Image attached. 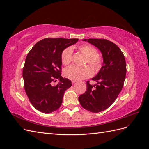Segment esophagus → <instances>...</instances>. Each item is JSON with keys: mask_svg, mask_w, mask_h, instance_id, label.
I'll return each mask as SVG.
<instances>
[{"mask_svg": "<svg viewBox=\"0 0 149 149\" xmlns=\"http://www.w3.org/2000/svg\"><path fill=\"white\" fill-rule=\"evenodd\" d=\"M76 82H77V81H76V80H72V81H71L72 84H74V83H76Z\"/></svg>", "mask_w": 149, "mask_h": 149, "instance_id": "obj_1", "label": "esophagus"}]
</instances>
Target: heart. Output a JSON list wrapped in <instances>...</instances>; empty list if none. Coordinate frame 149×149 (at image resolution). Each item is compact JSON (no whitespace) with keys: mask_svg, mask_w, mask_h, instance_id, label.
<instances>
[{"mask_svg":"<svg viewBox=\"0 0 149 149\" xmlns=\"http://www.w3.org/2000/svg\"><path fill=\"white\" fill-rule=\"evenodd\" d=\"M78 49L87 56L86 63H88L95 71H98L101 66L102 60L101 57L97 55V49L89 44L81 45ZM73 49L71 47H68L62 52L61 60L64 65L67 66L71 63L73 59ZM91 68L89 66L83 67L72 66L65 70L64 74L65 77L70 79L76 81L83 79L91 77L93 75V71Z\"/></svg>","mask_w":149,"mask_h":149,"instance_id":"1","label":"heart"}]
</instances>
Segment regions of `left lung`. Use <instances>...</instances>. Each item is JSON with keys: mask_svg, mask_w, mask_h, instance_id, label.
<instances>
[{"mask_svg": "<svg viewBox=\"0 0 149 149\" xmlns=\"http://www.w3.org/2000/svg\"><path fill=\"white\" fill-rule=\"evenodd\" d=\"M83 40L96 47L103 58L102 66L92 78L97 83L91 85L87 81L86 91L79 96V101L83 108L97 113L107 109L118 97L124 86L126 63L120 49L112 42L96 38Z\"/></svg>", "mask_w": 149, "mask_h": 149, "instance_id": "8db88e82", "label": "left lung"}]
</instances>
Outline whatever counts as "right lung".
<instances>
[{"label": "right lung", "instance_id": "obj_1", "mask_svg": "<svg viewBox=\"0 0 149 149\" xmlns=\"http://www.w3.org/2000/svg\"><path fill=\"white\" fill-rule=\"evenodd\" d=\"M78 41V38H47L36 43L26 57L23 68L24 88L36 109L48 114L57 110L71 81L61 76L62 52ZM59 83L52 84L56 79Z\"/></svg>", "mask_w": 149, "mask_h": 149}]
</instances>
